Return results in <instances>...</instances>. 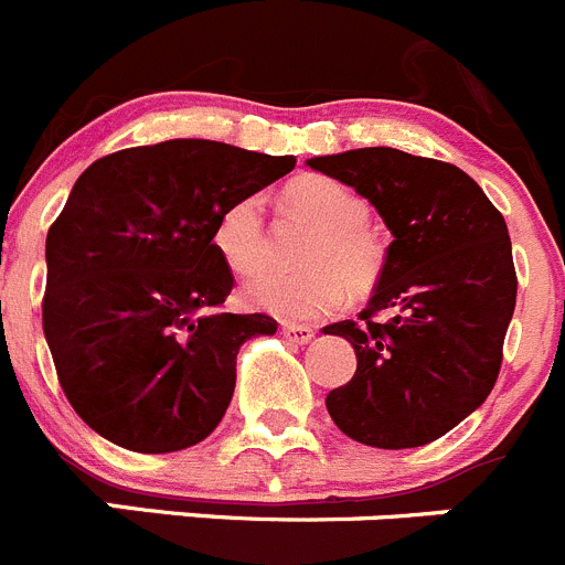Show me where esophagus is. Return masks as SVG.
I'll return each instance as SVG.
<instances>
[{"label":"esophagus","mask_w":565,"mask_h":565,"mask_svg":"<svg viewBox=\"0 0 565 565\" xmlns=\"http://www.w3.org/2000/svg\"><path fill=\"white\" fill-rule=\"evenodd\" d=\"M281 331L289 342H295V345H307V342L315 340V329H309V326L287 323V326H281Z\"/></svg>","instance_id":"obj_1"}]
</instances>
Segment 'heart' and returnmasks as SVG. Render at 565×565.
Instances as JSON below:
<instances>
[{
  "label": "heart",
  "instance_id": "obj_1",
  "mask_svg": "<svg viewBox=\"0 0 565 565\" xmlns=\"http://www.w3.org/2000/svg\"><path fill=\"white\" fill-rule=\"evenodd\" d=\"M284 203L318 228L303 253L307 273L265 270L242 287L256 312L287 323H312L337 312L348 292L362 298L379 284L387 262L384 242L367 225L371 209L360 192L326 175H300L284 189ZM211 242L231 273L247 276L267 262L262 200L247 194L220 211Z\"/></svg>",
  "mask_w": 565,
  "mask_h": 565
}]
</instances>
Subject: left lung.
<instances>
[{"instance_id":"1","label":"left lung","mask_w":565,"mask_h":565,"mask_svg":"<svg viewBox=\"0 0 565 565\" xmlns=\"http://www.w3.org/2000/svg\"><path fill=\"white\" fill-rule=\"evenodd\" d=\"M307 167L356 189L393 234L360 320L323 329L356 354L354 379L326 395L331 420L376 449L426 446L497 384L519 287L508 223L455 163L362 147Z\"/></svg>"}]
</instances>
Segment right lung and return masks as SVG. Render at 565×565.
<instances>
[{"mask_svg": "<svg viewBox=\"0 0 565 565\" xmlns=\"http://www.w3.org/2000/svg\"><path fill=\"white\" fill-rule=\"evenodd\" d=\"M209 139L110 152L77 178L46 234L44 337L75 413L105 440L181 451L217 429L267 315L220 312L234 273L211 231L234 200L292 172Z\"/></svg>", "mask_w": 565, "mask_h": 565, "instance_id": "right-lung-1", "label": "right lung"}]
</instances>
